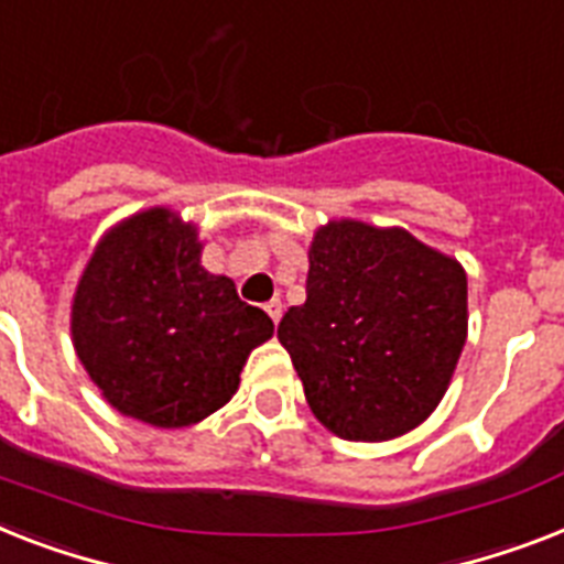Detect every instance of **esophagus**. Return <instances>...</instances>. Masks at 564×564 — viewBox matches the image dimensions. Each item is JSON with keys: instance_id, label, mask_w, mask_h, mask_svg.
<instances>
[{"instance_id": "esophagus-1", "label": "esophagus", "mask_w": 564, "mask_h": 564, "mask_svg": "<svg viewBox=\"0 0 564 564\" xmlns=\"http://www.w3.org/2000/svg\"><path fill=\"white\" fill-rule=\"evenodd\" d=\"M267 313H269V318H272L274 324L281 322V315H283V304H281V297H272V301H269V304H267Z\"/></svg>"}]
</instances>
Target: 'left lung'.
Returning <instances> with one entry per match:
<instances>
[{
    "label": "left lung",
    "mask_w": 564,
    "mask_h": 564,
    "mask_svg": "<svg viewBox=\"0 0 564 564\" xmlns=\"http://www.w3.org/2000/svg\"><path fill=\"white\" fill-rule=\"evenodd\" d=\"M466 272L405 228L333 219L310 246L306 301L278 338L318 423L379 443L423 423L466 345Z\"/></svg>",
    "instance_id": "obj_1"
}]
</instances>
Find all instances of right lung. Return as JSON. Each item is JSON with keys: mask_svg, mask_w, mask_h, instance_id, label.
<instances>
[{"mask_svg": "<svg viewBox=\"0 0 564 564\" xmlns=\"http://www.w3.org/2000/svg\"><path fill=\"white\" fill-rule=\"evenodd\" d=\"M194 223L148 208L95 246L72 301V341L104 400L159 429L223 409L274 324L199 263Z\"/></svg>", "mask_w": 564, "mask_h": 564, "instance_id": "add662e5", "label": "right lung"}]
</instances>
